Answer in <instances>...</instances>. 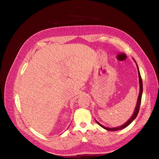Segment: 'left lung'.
Masks as SVG:
<instances>
[{
    "label": "left lung",
    "mask_w": 159,
    "mask_h": 159,
    "mask_svg": "<svg viewBox=\"0 0 159 159\" xmlns=\"http://www.w3.org/2000/svg\"><path fill=\"white\" fill-rule=\"evenodd\" d=\"M133 60H134V61L136 63V61L134 60V59L133 58ZM136 65H137V67L138 69V73H139V85H140V92H139V97H138V99H137V105H136L135 106V108H134V111L133 113L132 116H131V118L125 123H124L123 125L118 126V127H115V128H107V127H106L103 125H102L101 124H100L99 122H98L96 120L95 121H96V123L99 125L101 126L102 128H103L104 129H106V130H109V131H118V130H120V129H124L125 128L127 127L136 118H137V115H138V113H139V109H140V104H141V100H142V93H143V83H142V77H141V75H140V70L139 69V66L137 65V63H136Z\"/></svg>",
    "instance_id": "1"
}]
</instances>
